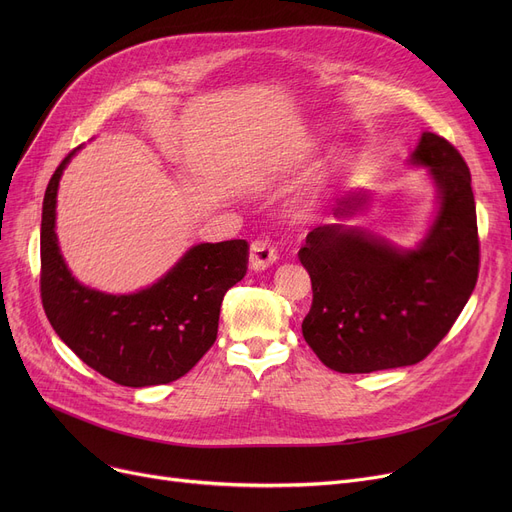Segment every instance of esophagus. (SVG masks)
I'll list each match as a JSON object with an SVG mask.
<instances>
[{
    "mask_svg": "<svg viewBox=\"0 0 512 512\" xmlns=\"http://www.w3.org/2000/svg\"><path fill=\"white\" fill-rule=\"evenodd\" d=\"M278 259V253L272 242L267 240H255L249 249V267L253 272H263L267 267L274 265Z\"/></svg>",
    "mask_w": 512,
    "mask_h": 512,
    "instance_id": "esophagus-1",
    "label": "esophagus"
}]
</instances>
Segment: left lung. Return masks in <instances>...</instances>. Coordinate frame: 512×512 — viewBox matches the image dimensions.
<instances>
[{"label":"left lung","mask_w":512,"mask_h":512,"mask_svg":"<svg viewBox=\"0 0 512 512\" xmlns=\"http://www.w3.org/2000/svg\"><path fill=\"white\" fill-rule=\"evenodd\" d=\"M409 164L436 188V209L415 247L353 226L371 193H346L334 224L317 226L299 251L311 276L313 305L303 336L326 367L371 373L415 365L434 351L467 305L477 282L479 240L471 174L461 153L421 132Z\"/></svg>","instance_id":"left-lung-1"}]
</instances>
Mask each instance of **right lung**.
Masks as SVG:
<instances>
[{"label":"right lung","instance_id":"add662e5","mask_svg":"<svg viewBox=\"0 0 512 512\" xmlns=\"http://www.w3.org/2000/svg\"><path fill=\"white\" fill-rule=\"evenodd\" d=\"M72 151L51 176L41 220V297L51 328L70 351L120 386L170 384L218 338L224 294L247 274L245 240L201 242L137 292L112 294L78 282L60 251L56 207Z\"/></svg>","mask_w":512,"mask_h":512}]
</instances>
